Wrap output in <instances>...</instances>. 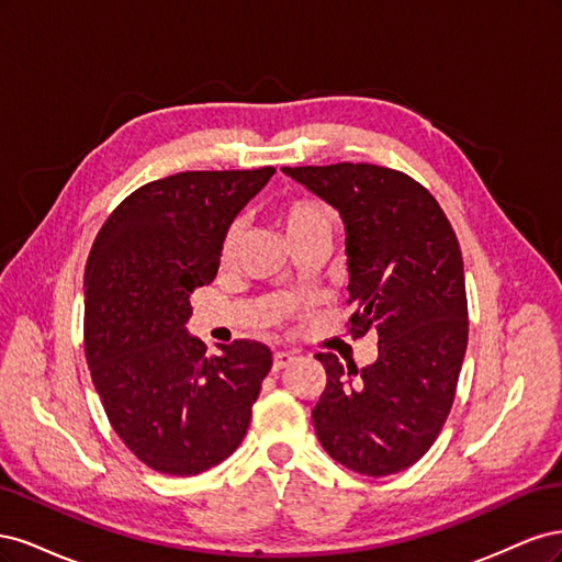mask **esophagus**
I'll return each mask as SVG.
<instances>
[{
    "instance_id": "esophagus-1",
    "label": "esophagus",
    "mask_w": 562,
    "mask_h": 562,
    "mask_svg": "<svg viewBox=\"0 0 562 562\" xmlns=\"http://www.w3.org/2000/svg\"><path fill=\"white\" fill-rule=\"evenodd\" d=\"M293 359H295V356H293L291 351H277V353H274V363H271V370L279 372V370L291 366Z\"/></svg>"
}]
</instances>
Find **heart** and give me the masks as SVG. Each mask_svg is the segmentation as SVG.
Listing matches in <instances>:
<instances>
[{
	"mask_svg": "<svg viewBox=\"0 0 562 562\" xmlns=\"http://www.w3.org/2000/svg\"><path fill=\"white\" fill-rule=\"evenodd\" d=\"M277 223L283 229L285 239L293 244L316 229H333V213L326 203H321L316 199H293L279 209ZM239 244H241V225L234 223L225 234L223 248H220L223 262L234 260L236 250H239Z\"/></svg>",
	"mask_w": 562,
	"mask_h": 562,
	"instance_id": "obj_1",
	"label": "heart"
}]
</instances>
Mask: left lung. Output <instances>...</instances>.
Segmentation results:
<instances>
[{
	"instance_id": "left-lung-1",
	"label": "left lung",
	"mask_w": 562,
	"mask_h": 562,
	"mask_svg": "<svg viewBox=\"0 0 562 562\" xmlns=\"http://www.w3.org/2000/svg\"><path fill=\"white\" fill-rule=\"evenodd\" d=\"M281 171L345 225L351 333L378 330L366 368L316 353L328 384L312 411L326 452L363 475L413 467L452 407L467 353V288L457 236L438 201L405 173L372 164Z\"/></svg>"
}]
</instances>
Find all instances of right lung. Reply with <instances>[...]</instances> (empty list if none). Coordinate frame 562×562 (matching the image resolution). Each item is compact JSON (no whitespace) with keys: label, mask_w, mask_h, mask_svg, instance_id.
Here are the masks:
<instances>
[{"label":"right lung","mask_w":562,"mask_h":562,"mask_svg":"<svg viewBox=\"0 0 562 562\" xmlns=\"http://www.w3.org/2000/svg\"><path fill=\"white\" fill-rule=\"evenodd\" d=\"M274 176L187 171L143 184L98 232L83 274V347L114 431L149 469L196 475L239 448L271 351L206 356L187 330L234 217Z\"/></svg>","instance_id":"1"}]
</instances>
